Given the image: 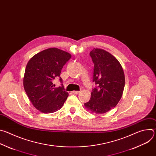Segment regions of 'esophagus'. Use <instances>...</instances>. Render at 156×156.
<instances>
[{
    "label": "esophagus",
    "mask_w": 156,
    "mask_h": 156,
    "mask_svg": "<svg viewBox=\"0 0 156 156\" xmlns=\"http://www.w3.org/2000/svg\"><path fill=\"white\" fill-rule=\"evenodd\" d=\"M72 93L73 94H79L80 91H72Z\"/></svg>",
    "instance_id": "1"
}]
</instances>
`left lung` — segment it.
Instances as JSON below:
<instances>
[{
	"label": "left lung",
	"mask_w": 156,
	"mask_h": 156,
	"mask_svg": "<svg viewBox=\"0 0 156 156\" xmlns=\"http://www.w3.org/2000/svg\"><path fill=\"white\" fill-rule=\"evenodd\" d=\"M90 55L94 63L93 81L98 87L93 89L90 100L84 105L93 113L104 114L115 107L122 98L125 74L120 63L108 52L94 48Z\"/></svg>",
	"instance_id": "1"
}]
</instances>
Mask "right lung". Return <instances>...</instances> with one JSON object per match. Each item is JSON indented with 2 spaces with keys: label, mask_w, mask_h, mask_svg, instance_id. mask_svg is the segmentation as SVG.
Returning <instances> with one entry per match:
<instances>
[{
  "label": "right lung",
  "mask_w": 156,
  "mask_h": 156,
  "mask_svg": "<svg viewBox=\"0 0 156 156\" xmlns=\"http://www.w3.org/2000/svg\"><path fill=\"white\" fill-rule=\"evenodd\" d=\"M72 55L56 48L44 50L28 61L23 78L25 92L33 105L50 114L62 108L69 96L63 86L55 87L53 81L60 76L63 65ZM60 81L62 80L60 77Z\"/></svg>",
  "instance_id": "right-lung-1"
}]
</instances>
